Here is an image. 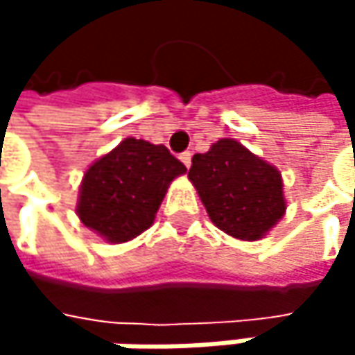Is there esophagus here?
<instances>
[{"label": "esophagus", "instance_id": "1", "mask_svg": "<svg viewBox=\"0 0 355 355\" xmlns=\"http://www.w3.org/2000/svg\"><path fill=\"white\" fill-rule=\"evenodd\" d=\"M178 158H180V162H182V164H184L187 168L191 166V152H182V154H180Z\"/></svg>", "mask_w": 355, "mask_h": 355}]
</instances>
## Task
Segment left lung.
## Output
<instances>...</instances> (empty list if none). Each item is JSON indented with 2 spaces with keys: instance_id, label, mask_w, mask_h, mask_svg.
I'll return each instance as SVG.
<instances>
[{
  "instance_id": "8db88e82",
  "label": "left lung",
  "mask_w": 355,
  "mask_h": 355,
  "mask_svg": "<svg viewBox=\"0 0 355 355\" xmlns=\"http://www.w3.org/2000/svg\"><path fill=\"white\" fill-rule=\"evenodd\" d=\"M189 178L211 222L234 239L265 236L286 211L279 171L234 139H220L209 152L195 154Z\"/></svg>"
}]
</instances>
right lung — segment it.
I'll use <instances>...</instances> for the list:
<instances>
[{
	"instance_id": "add662e5",
	"label": "right lung",
	"mask_w": 355,
	"mask_h": 355,
	"mask_svg": "<svg viewBox=\"0 0 355 355\" xmlns=\"http://www.w3.org/2000/svg\"><path fill=\"white\" fill-rule=\"evenodd\" d=\"M187 173L164 146L127 137L84 175L78 216L110 243H127L148 230L173 178Z\"/></svg>"
}]
</instances>
